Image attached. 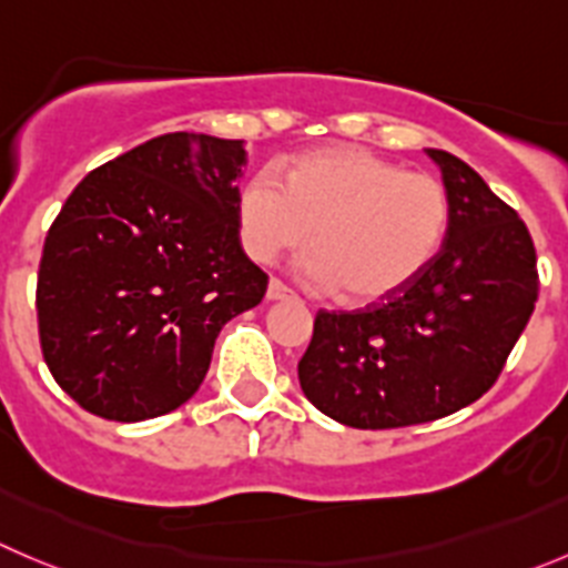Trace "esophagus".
I'll return each mask as SVG.
<instances>
[{"mask_svg":"<svg viewBox=\"0 0 568 568\" xmlns=\"http://www.w3.org/2000/svg\"><path fill=\"white\" fill-rule=\"evenodd\" d=\"M284 298H290V290L284 287V284H281L278 278H270V284H267V301H284Z\"/></svg>","mask_w":568,"mask_h":568,"instance_id":"esophagus-1","label":"esophagus"}]
</instances>
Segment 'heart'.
<instances>
[{"instance_id": "1", "label": "heart", "mask_w": 568, "mask_h": 568, "mask_svg": "<svg viewBox=\"0 0 568 568\" xmlns=\"http://www.w3.org/2000/svg\"><path fill=\"white\" fill-rule=\"evenodd\" d=\"M452 223L437 178L407 172L365 148H321L264 172L236 192L240 240L253 262L295 251L313 231L306 275L354 306L382 304L429 270Z\"/></svg>"}]
</instances>
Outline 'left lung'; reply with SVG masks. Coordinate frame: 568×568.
Listing matches in <instances>:
<instances>
[{"instance_id":"left-lung-1","label":"left lung","mask_w":568,"mask_h":568,"mask_svg":"<svg viewBox=\"0 0 568 568\" xmlns=\"http://www.w3.org/2000/svg\"><path fill=\"white\" fill-rule=\"evenodd\" d=\"M440 166L452 223L435 262L404 293L356 312H317L298 362L304 396L354 429L426 424L494 387L538 301L527 225L457 155Z\"/></svg>"}]
</instances>
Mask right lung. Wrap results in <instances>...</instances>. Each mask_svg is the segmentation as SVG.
<instances>
[{"label": "right lung", "instance_id": "add662e5", "mask_svg": "<svg viewBox=\"0 0 568 568\" xmlns=\"http://www.w3.org/2000/svg\"><path fill=\"white\" fill-rule=\"evenodd\" d=\"M240 139L164 133L74 186L38 267V337L63 393L108 420L159 418L197 393L214 339L267 275L236 225Z\"/></svg>", "mask_w": 568, "mask_h": 568}]
</instances>
